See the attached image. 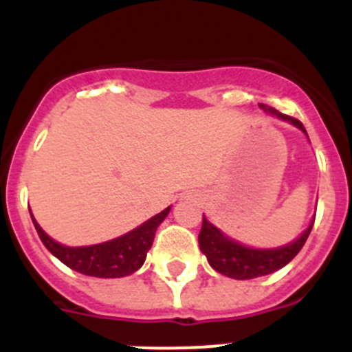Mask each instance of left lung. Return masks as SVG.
I'll return each instance as SVG.
<instances>
[{
  "instance_id": "left-lung-1",
  "label": "left lung",
  "mask_w": 352,
  "mask_h": 352,
  "mask_svg": "<svg viewBox=\"0 0 352 352\" xmlns=\"http://www.w3.org/2000/svg\"><path fill=\"white\" fill-rule=\"evenodd\" d=\"M259 109L263 112H267L268 116L277 117L280 121L298 128L307 137L305 128H303V124L298 119L284 116V113L277 112V110L268 105H263V103H259ZM312 226H314V219L310 221L302 235L298 239H294L293 242L278 247H268V249L263 247L261 249V247L245 245V243L239 242V240L231 239L224 231L214 226L204 215V224H201V231H199L198 235V242L199 249H201V252L207 258L208 265L215 272H219V274L226 275V277L236 278V280H247V278L274 274V272L286 267L287 263L302 251V247L305 245Z\"/></svg>"
}]
</instances>
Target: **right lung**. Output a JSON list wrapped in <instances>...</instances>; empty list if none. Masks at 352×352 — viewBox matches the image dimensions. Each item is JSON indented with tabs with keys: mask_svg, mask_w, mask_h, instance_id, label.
<instances>
[{
	"mask_svg": "<svg viewBox=\"0 0 352 352\" xmlns=\"http://www.w3.org/2000/svg\"><path fill=\"white\" fill-rule=\"evenodd\" d=\"M170 210H172V205L161 210L160 214L153 215L151 219L142 223L135 230L117 236V239L107 240V242L101 243H93V245L78 247L63 245V243L56 242L36 223L33 212L30 210V214L43 245L59 261L65 263L66 267H69L75 272H80L84 275H89V277L117 278L135 274L138 268H142L145 258H147V252L153 247L157 226L163 223L164 217L170 214Z\"/></svg>",
	"mask_w": 352,
	"mask_h": 352,
	"instance_id": "obj_1",
	"label": "right lung"
}]
</instances>
